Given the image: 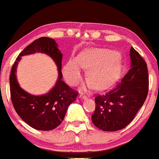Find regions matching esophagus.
Instances as JSON below:
<instances>
[{"label": "esophagus", "mask_w": 159, "mask_h": 159, "mask_svg": "<svg viewBox=\"0 0 159 159\" xmlns=\"http://www.w3.org/2000/svg\"><path fill=\"white\" fill-rule=\"evenodd\" d=\"M79 98H81V99H83V100H85L88 98V97H87L86 95H85V94H80L79 95Z\"/></svg>", "instance_id": "obj_1"}]
</instances>
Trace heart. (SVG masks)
I'll list each match as a JSON object with an SVG mask.
<instances>
[{
  "mask_svg": "<svg viewBox=\"0 0 159 159\" xmlns=\"http://www.w3.org/2000/svg\"><path fill=\"white\" fill-rule=\"evenodd\" d=\"M120 57L109 49L91 48L85 49L76 57L70 59L63 68L66 81L71 85H76L82 79L81 68L88 69L87 82L83 90L92 85L98 90L110 86L118 78L120 73Z\"/></svg>",
  "mask_w": 159,
  "mask_h": 159,
  "instance_id": "1",
  "label": "heart"
}]
</instances>
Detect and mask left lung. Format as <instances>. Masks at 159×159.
<instances>
[{"instance_id": "obj_1", "label": "left lung", "mask_w": 159, "mask_h": 159, "mask_svg": "<svg viewBox=\"0 0 159 159\" xmlns=\"http://www.w3.org/2000/svg\"><path fill=\"white\" fill-rule=\"evenodd\" d=\"M131 67L113 90L94 98L95 110L92 121L99 129L116 131L125 128L145 102L149 89L147 65L131 47Z\"/></svg>"}]
</instances>
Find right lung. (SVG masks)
Returning <instances> with one entry per match:
<instances>
[{"mask_svg": "<svg viewBox=\"0 0 159 159\" xmlns=\"http://www.w3.org/2000/svg\"><path fill=\"white\" fill-rule=\"evenodd\" d=\"M43 53L53 58L58 67L59 76L56 84L47 93L34 96L28 93L19 85L16 78L18 61L24 55ZM63 55L54 39L40 37L25 48L12 65L10 77L11 100L20 118L31 128L40 131H50L62 122L69 105L76 100L74 92L62 80L61 60Z\"/></svg>", "mask_w": 159, "mask_h": 159, "instance_id": "right-lung-1", "label": "right lung"}]
</instances>
